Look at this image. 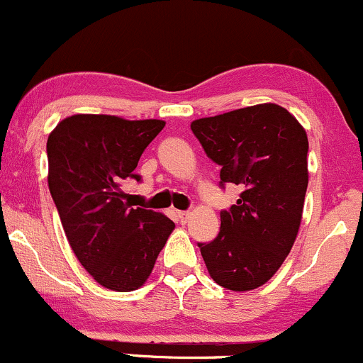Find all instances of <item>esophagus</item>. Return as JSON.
Masks as SVG:
<instances>
[{
	"instance_id": "1",
	"label": "esophagus",
	"mask_w": 363,
	"mask_h": 363,
	"mask_svg": "<svg viewBox=\"0 0 363 363\" xmlns=\"http://www.w3.org/2000/svg\"><path fill=\"white\" fill-rule=\"evenodd\" d=\"M191 217V212H177V218L181 222H188Z\"/></svg>"
}]
</instances>
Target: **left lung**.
<instances>
[{
  "instance_id": "1",
  "label": "left lung",
  "mask_w": 363,
  "mask_h": 363,
  "mask_svg": "<svg viewBox=\"0 0 363 363\" xmlns=\"http://www.w3.org/2000/svg\"><path fill=\"white\" fill-rule=\"evenodd\" d=\"M206 157L220 165V186H241L220 212V233L198 242L210 277L230 291L265 284L286 260L300 229L308 186V139L276 103L246 106L191 123Z\"/></svg>"
}]
</instances>
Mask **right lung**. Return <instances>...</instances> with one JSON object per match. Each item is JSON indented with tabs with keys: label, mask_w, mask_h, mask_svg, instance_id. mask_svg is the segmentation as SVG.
Masks as SVG:
<instances>
[{
	"label": "right lung",
	"mask_w": 363,
	"mask_h": 363,
	"mask_svg": "<svg viewBox=\"0 0 363 363\" xmlns=\"http://www.w3.org/2000/svg\"><path fill=\"white\" fill-rule=\"evenodd\" d=\"M163 121H125L79 113L48 136V186L70 248L94 281L111 291H134L150 277L174 222L133 208L123 186L141 181L134 169Z\"/></svg>",
	"instance_id": "add662e5"
}]
</instances>
